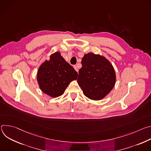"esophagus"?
Segmentation results:
<instances>
[{"instance_id":"34e87169","label":"esophagus","mask_w":151,"mask_h":151,"mask_svg":"<svg viewBox=\"0 0 151 151\" xmlns=\"http://www.w3.org/2000/svg\"><path fill=\"white\" fill-rule=\"evenodd\" d=\"M73 67H74V69H75V70H76L77 72H78V69L77 66H74Z\"/></svg>"}]
</instances>
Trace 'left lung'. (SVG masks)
<instances>
[{
    "label": "left lung",
    "instance_id": "8db88e82",
    "mask_svg": "<svg viewBox=\"0 0 151 151\" xmlns=\"http://www.w3.org/2000/svg\"><path fill=\"white\" fill-rule=\"evenodd\" d=\"M81 64L77 81L84 95L93 100L103 99L115 84L116 74L112 64L104 57L94 53L85 54Z\"/></svg>",
    "mask_w": 151,
    "mask_h": 151
}]
</instances>
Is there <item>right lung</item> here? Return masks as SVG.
Wrapping results in <instances>:
<instances>
[{"label": "right lung", "instance_id": "add662e5", "mask_svg": "<svg viewBox=\"0 0 151 151\" xmlns=\"http://www.w3.org/2000/svg\"><path fill=\"white\" fill-rule=\"evenodd\" d=\"M77 77L78 73L59 52L51 54L49 60L42 63L37 73L39 88L52 97L62 95L70 82Z\"/></svg>", "mask_w": 151, "mask_h": 151}]
</instances>
